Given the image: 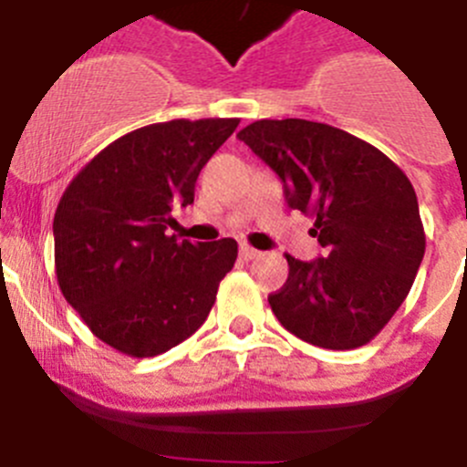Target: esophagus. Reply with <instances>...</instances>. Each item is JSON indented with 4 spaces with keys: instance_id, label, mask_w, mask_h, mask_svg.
Masks as SVG:
<instances>
[{
    "instance_id": "1",
    "label": "esophagus",
    "mask_w": 467,
    "mask_h": 467,
    "mask_svg": "<svg viewBox=\"0 0 467 467\" xmlns=\"http://www.w3.org/2000/svg\"><path fill=\"white\" fill-rule=\"evenodd\" d=\"M239 255L244 257V260H255V257H260L262 253L257 251V248H253V246H248V244H242V246H239Z\"/></svg>"
}]
</instances>
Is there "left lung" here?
Masks as SVG:
<instances>
[{"label":"left lung","mask_w":467,"mask_h":467,"mask_svg":"<svg viewBox=\"0 0 467 467\" xmlns=\"http://www.w3.org/2000/svg\"><path fill=\"white\" fill-rule=\"evenodd\" d=\"M285 182L286 203L314 216L325 255H286L268 296L282 327L327 350L366 346L407 298L425 255L416 192L379 149L334 126L260 119L237 133Z\"/></svg>","instance_id":"1"}]
</instances>
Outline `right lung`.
I'll return each mask as SVG.
<instances>
[{
    "instance_id": "obj_1",
    "label": "right lung",
    "mask_w": 467,
    "mask_h": 467,
    "mask_svg": "<svg viewBox=\"0 0 467 467\" xmlns=\"http://www.w3.org/2000/svg\"><path fill=\"white\" fill-rule=\"evenodd\" d=\"M239 119H171L126 133L77 173L54 216L56 277L97 338L155 357L205 323L237 242H178L171 207Z\"/></svg>"
}]
</instances>
